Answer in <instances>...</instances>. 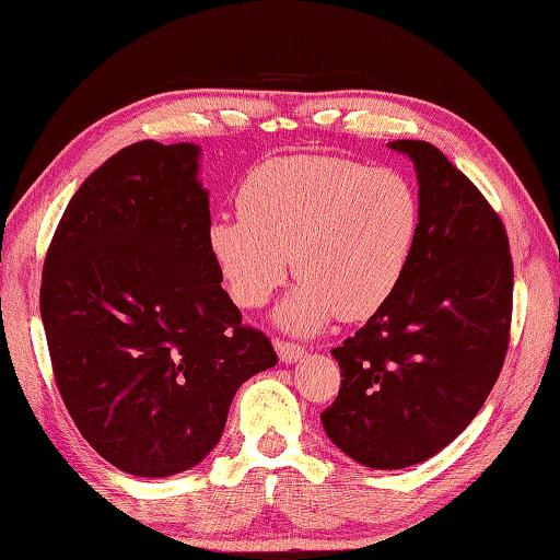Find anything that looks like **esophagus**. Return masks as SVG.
I'll use <instances>...</instances> for the list:
<instances>
[{
	"label": "esophagus",
	"mask_w": 560,
	"mask_h": 560,
	"mask_svg": "<svg viewBox=\"0 0 560 560\" xmlns=\"http://www.w3.org/2000/svg\"><path fill=\"white\" fill-rule=\"evenodd\" d=\"M277 352H279L281 361H287V364H293V361L303 359L305 347H301L299 342H291V339H277Z\"/></svg>",
	"instance_id": "1"
}]
</instances>
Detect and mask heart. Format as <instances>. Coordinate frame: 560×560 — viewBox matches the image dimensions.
<instances>
[{
    "instance_id": "obj_1",
    "label": "heart",
    "mask_w": 560,
    "mask_h": 560,
    "mask_svg": "<svg viewBox=\"0 0 560 560\" xmlns=\"http://www.w3.org/2000/svg\"><path fill=\"white\" fill-rule=\"evenodd\" d=\"M240 215L208 225V249L240 308H261L287 281L289 255L301 279L281 323L313 332L337 313L361 320L405 277L420 235V199L400 172L330 155H293L252 170Z\"/></svg>"
}]
</instances>
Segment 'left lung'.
I'll list each match as a JSON object with an SVG mask.
<instances>
[{"mask_svg": "<svg viewBox=\"0 0 560 560\" xmlns=\"http://www.w3.org/2000/svg\"><path fill=\"white\" fill-rule=\"evenodd\" d=\"M420 182V235L396 293L332 349L342 383L320 420L347 456L405 468L454 442L505 364L514 269L478 186L424 140H393Z\"/></svg>", "mask_w": 560, "mask_h": 560, "instance_id": "left-lung-1", "label": "left lung"}]
</instances>
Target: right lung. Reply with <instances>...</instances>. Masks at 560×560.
<instances>
[{"label": "right lung", "instance_id": "right-lung-1", "mask_svg": "<svg viewBox=\"0 0 560 560\" xmlns=\"http://www.w3.org/2000/svg\"><path fill=\"white\" fill-rule=\"evenodd\" d=\"M196 160L189 142L118 150L77 189L43 261L65 408L98 456L140 478L199 464L237 388L277 364L221 287Z\"/></svg>", "mask_w": 560, "mask_h": 560}]
</instances>
